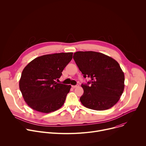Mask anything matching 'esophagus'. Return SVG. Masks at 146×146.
Instances as JSON below:
<instances>
[{"mask_svg":"<svg viewBox=\"0 0 146 146\" xmlns=\"http://www.w3.org/2000/svg\"><path fill=\"white\" fill-rule=\"evenodd\" d=\"M73 88H77V87H79V86L77 84V85H76V86H72Z\"/></svg>","mask_w":146,"mask_h":146,"instance_id":"esophagus-1","label":"esophagus"}]
</instances>
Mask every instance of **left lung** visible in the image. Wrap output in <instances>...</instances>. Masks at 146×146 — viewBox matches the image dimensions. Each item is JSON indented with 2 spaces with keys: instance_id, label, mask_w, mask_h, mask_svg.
Instances as JSON below:
<instances>
[{
  "instance_id": "left-lung-1",
  "label": "left lung",
  "mask_w": 146,
  "mask_h": 146,
  "mask_svg": "<svg viewBox=\"0 0 146 146\" xmlns=\"http://www.w3.org/2000/svg\"><path fill=\"white\" fill-rule=\"evenodd\" d=\"M73 59L84 78L91 79L88 84L81 85L84 90L80 99L82 105L99 111L114 106L125 86L124 73L118 62L110 56L95 51L76 52Z\"/></svg>"
}]
</instances>
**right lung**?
<instances>
[{
    "mask_svg": "<svg viewBox=\"0 0 146 146\" xmlns=\"http://www.w3.org/2000/svg\"><path fill=\"white\" fill-rule=\"evenodd\" d=\"M73 52L47 54L36 58L25 67L19 81L24 100L32 109L49 113L64 105L70 85L58 83Z\"/></svg>",
    "mask_w": 146,
    "mask_h": 146,
    "instance_id": "add662e5",
    "label": "right lung"
}]
</instances>
